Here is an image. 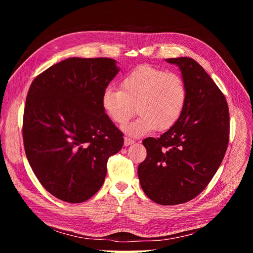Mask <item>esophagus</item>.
Segmentation results:
<instances>
[{
    "label": "esophagus",
    "instance_id": "esophagus-1",
    "mask_svg": "<svg viewBox=\"0 0 253 253\" xmlns=\"http://www.w3.org/2000/svg\"><path fill=\"white\" fill-rule=\"evenodd\" d=\"M134 143V139L129 138V137H125V145H129Z\"/></svg>",
    "mask_w": 253,
    "mask_h": 253
}]
</instances>
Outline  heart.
<instances>
[{"mask_svg":"<svg viewBox=\"0 0 253 253\" xmlns=\"http://www.w3.org/2000/svg\"><path fill=\"white\" fill-rule=\"evenodd\" d=\"M187 98V85L179 75L140 65L122 79L121 88H106L101 104L108 117L118 126L131 119L136 105L139 116L125 126V131L144 135L155 128L167 131L172 127L185 110Z\"/></svg>","mask_w":253,"mask_h":253,"instance_id":"obj_1","label":"heart"}]
</instances>
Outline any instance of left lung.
Listing matches in <instances>:
<instances>
[{"instance_id":"left-lung-1","label":"left lung","mask_w":253,"mask_h":253,"mask_svg":"<svg viewBox=\"0 0 253 253\" xmlns=\"http://www.w3.org/2000/svg\"><path fill=\"white\" fill-rule=\"evenodd\" d=\"M179 67L188 89L180 118L159 138H145L147 157L138 166L140 186L150 200L172 206L193 200L216 173L229 142L224 94L192 58L166 59Z\"/></svg>"}]
</instances>
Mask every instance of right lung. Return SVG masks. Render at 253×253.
I'll return each mask as SVG.
<instances>
[{
    "mask_svg": "<svg viewBox=\"0 0 253 253\" xmlns=\"http://www.w3.org/2000/svg\"><path fill=\"white\" fill-rule=\"evenodd\" d=\"M120 68L110 58H68L33 81L23 117L28 163L41 185L77 204L101 188L106 163L124 134L103 111L101 98Z\"/></svg>",
    "mask_w": 253,
    "mask_h": 253,
    "instance_id": "add662e5",
    "label": "right lung"
}]
</instances>
